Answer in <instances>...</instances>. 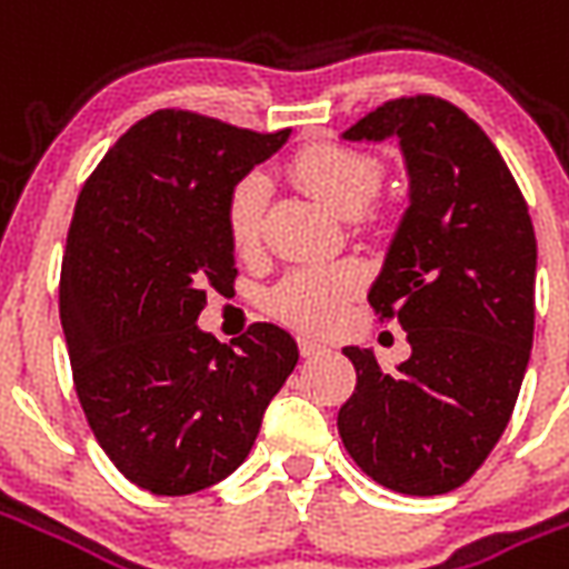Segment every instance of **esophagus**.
<instances>
[{"mask_svg":"<svg viewBox=\"0 0 569 569\" xmlns=\"http://www.w3.org/2000/svg\"><path fill=\"white\" fill-rule=\"evenodd\" d=\"M326 350V345H320V341H313V338H301V353L305 357H317V353H322Z\"/></svg>","mask_w":569,"mask_h":569,"instance_id":"34e87169","label":"esophagus"}]
</instances>
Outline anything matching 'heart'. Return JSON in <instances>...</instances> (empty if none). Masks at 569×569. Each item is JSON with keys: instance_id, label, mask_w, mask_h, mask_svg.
Instances as JSON below:
<instances>
[{"instance_id": "1", "label": "heart", "mask_w": 569, "mask_h": 569, "mask_svg": "<svg viewBox=\"0 0 569 569\" xmlns=\"http://www.w3.org/2000/svg\"><path fill=\"white\" fill-rule=\"evenodd\" d=\"M286 173L341 216H359L381 188L378 163L369 154L341 142H313L298 149L286 163ZM264 200H268V188L259 173H243L228 191L224 228L237 252L259 249L264 231ZM359 286H362V271L353 261L296 268L271 286L264 308L305 332H329L345 317Z\"/></svg>"}]
</instances>
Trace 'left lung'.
Masks as SVG:
<instances>
[{
	"mask_svg": "<svg viewBox=\"0 0 569 569\" xmlns=\"http://www.w3.org/2000/svg\"><path fill=\"white\" fill-rule=\"evenodd\" d=\"M345 137H396L406 151L411 207L369 305L406 329L411 357L383 371L347 347L357 390L338 432L378 485L436 497L476 476L512 418L533 345L537 234L497 146L448 100H387Z\"/></svg>",
	"mask_w": 569,
	"mask_h": 569,
	"instance_id": "8db88e82",
	"label": "left lung"
}]
</instances>
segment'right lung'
I'll list each match as a JSON object with an SVG mask.
<instances>
[{"label":"right lung","mask_w":569,"mask_h":569,"mask_svg":"<svg viewBox=\"0 0 569 569\" xmlns=\"http://www.w3.org/2000/svg\"><path fill=\"white\" fill-rule=\"evenodd\" d=\"M289 140L158 109L81 186L60 268V322L93 439L158 497L210 488L247 460L298 362L292 335L252 322L231 347L200 332L207 292H234L224 198Z\"/></svg>","instance_id":"add662e5"}]
</instances>
